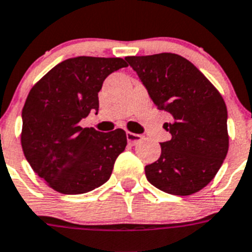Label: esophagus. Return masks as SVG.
<instances>
[{
  "mask_svg": "<svg viewBox=\"0 0 252 252\" xmlns=\"http://www.w3.org/2000/svg\"><path fill=\"white\" fill-rule=\"evenodd\" d=\"M126 141H128V143H129V145L134 146L142 141V136H141V134H136V133L126 132Z\"/></svg>",
  "mask_w": 252,
  "mask_h": 252,
  "instance_id": "obj_1",
  "label": "esophagus"
}]
</instances>
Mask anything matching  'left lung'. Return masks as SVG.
Segmentation results:
<instances>
[{"label": "left lung", "mask_w": 252, "mask_h": 252, "mask_svg": "<svg viewBox=\"0 0 252 252\" xmlns=\"http://www.w3.org/2000/svg\"><path fill=\"white\" fill-rule=\"evenodd\" d=\"M158 110L172 115L164 129L172 134L161 142V155L146 165L147 181L170 194L200 191L220 169L228 152L227 106L201 71L179 55L128 56Z\"/></svg>", "instance_id": "8db88e82"}]
</instances>
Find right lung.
Returning a JSON list of instances; mask_svg holds the SVG:
<instances>
[{"label":"right lung","mask_w":252,"mask_h":252,"mask_svg":"<svg viewBox=\"0 0 252 252\" xmlns=\"http://www.w3.org/2000/svg\"><path fill=\"white\" fill-rule=\"evenodd\" d=\"M126 66L119 58L67 59L29 92L22 113L23 151L32 169L55 191L87 193L109 181L116 158L126 149V132L102 133L79 123L98 111L103 80Z\"/></svg>","instance_id":"right-lung-1"}]
</instances>
